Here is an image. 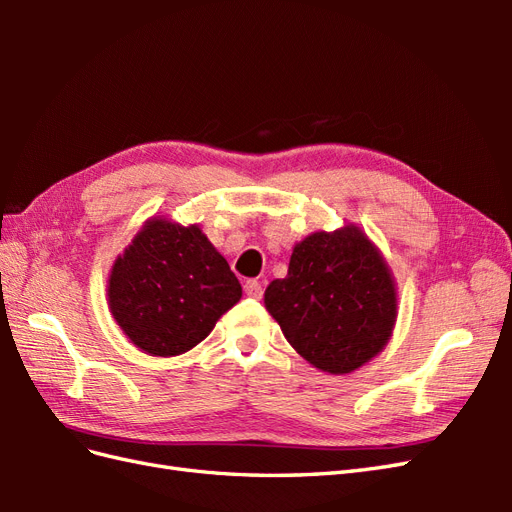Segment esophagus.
<instances>
[{"label": "esophagus", "mask_w": 512, "mask_h": 512, "mask_svg": "<svg viewBox=\"0 0 512 512\" xmlns=\"http://www.w3.org/2000/svg\"><path fill=\"white\" fill-rule=\"evenodd\" d=\"M243 288H245L247 297H252V299H260L262 297V284L258 280H247Z\"/></svg>", "instance_id": "34e87169"}]
</instances>
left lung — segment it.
I'll list each match as a JSON object with an SVG mask.
<instances>
[{"label":"left lung","instance_id":"left-lung-1","mask_svg":"<svg viewBox=\"0 0 512 512\" xmlns=\"http://www.w3.org/2000/svg\"><path fill=\"white\" fill-rule=\"evenodd\" d=\"M265 307L309 365L342 376L389 344L397 284L376 243L346 224L292 247L288 275L267 286Z\"/></svg>","mask_w":512,"mask_h":512}]
</instances>
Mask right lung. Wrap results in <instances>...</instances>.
Segmentation results:
<instances>
[{"label": "right lung", "instance_id": "obj_1", "mask_svg": "<svg viewBox=\"0 0 512 512\" xmlns=\"http://www.w3.org/2000/svg\"><path fill=\"white\" fill-rule=\"evenodd\" d=\"M241 284L198 224L153 215L113 262L106 284L111 316L149 356H179L239 303Z\"/></svg>", "mask_w": 512, "mask_h": 512}]
</instances>
